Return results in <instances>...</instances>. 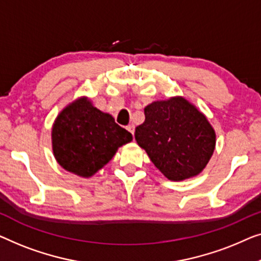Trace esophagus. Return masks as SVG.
I'll list each match as a JSON object with an SVG mask.
<instances>
[{
    "label": "esophagus",
    "instance_id": "obj_1",
    "mask_svg": "<svg viewBox=\"0 0 261 261\" xmlns=\"http://www.w3.org/2000/svg\"><path fill=\"white\" fill-rule=\"evenodd\" d=\"M126 130L130 132V134L134 135L135 134V125H132V124H130V125L126 126Z\"/></svg>",
    "mask_w": 261,
    "mask_h": 261
}]
</instances>
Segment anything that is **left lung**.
<instances>
[{
    "label": "left lung",
    "instance_id": "left-lung-1",
    "mask_svg": "<svg viewBox=\"0 0 261 261\" xmlns=\"http://www.w3.org/2000/svg\"><path fill=\"white\" fill-rule=\"evenodd\" d=\"M135 138L157 169L171 181L200 174L215 148V132L205 117L181 97L144 109Z\"/></svg>",
    "mask_w": 261,
    "mask_h": 261
}]
</instances>
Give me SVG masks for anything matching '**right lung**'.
Wrapping results in <instances>:
<instances>
[{"instance_id":"add662e5","label":"right lung","mask_w":261,"mask_h":261,"mask_svg":"<svg viewBox=\"0 0 261 261\" xmlns=\"http://www.w3.org/2000/svg\"><path fill=\"white\" fill-rule=\"evenodd\" d=\"M132 135L99 111L86 98L72 102L57 117L52 129L54 156L66 170L89 177L108 164Z\"/></svg>"}]
</instances>
